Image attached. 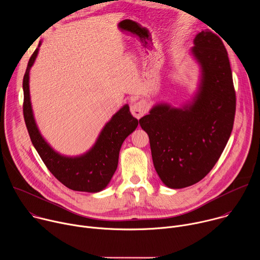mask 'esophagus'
<instances>
[{
  "label": "esophagus",
  "instance_id": "obj_1",
  "mask_svg": "<svg viewBox=\"0 0 260 260\" xmlns=\"http://www.w3.org/2000/svg\"><path fill=\"white\" fill-rule=\"evenodd\" d=\"M147 108H148L147 103L145 101H139L137 103H134L131 106V112H132L133 116L140 119L146 113Z\"/></svg>",
  "mask_w": 260,
  "mask_h": 260
}]
</instances>
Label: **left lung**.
Returning a JSON list of instances; mask_svg holds the SVG:
<instances>
[{"mask_svg": "<svg viewBox=\"0 0 260 260\" xmlns=\"http://www.w3.org/2000/svg\"><path fill=\"white\" fill-rule=\"evenodd\" d=\"M190 52L201 70L191 101L179 108L155 104L139 120L149 136L155 171L173 189L198 183L213 169L231 137L236 113L233 74L221 39L202 30Z\"/></svg>", "mask_w": 260, "mask_h": 260, "instance_id": "8db88e82", "label": "left lung"}]
</instances>
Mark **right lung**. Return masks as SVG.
<instances>
[{
    "label": "right lung",
    "mask_w": 260,
    "mask_h": 260,
    "mask_svg": "<svg viewBox=\"0 0 260 260\" xmlns=\"http://www.w3.org/2000/svg\"><path fill=\"white\" fill-rule=\"evenodd\" d=\"M39 42L30 56L23 76V116L30 141L50 173L66 187L83 192H100L112 179L123 141L137 128L139 121L125 104L105 124L95 143L88 151L77 156L56 152L41 135L36 123L29 94V71L41 46Z\"/></svg>",
    "instance_id": "obj_1"
}]
</instances>
